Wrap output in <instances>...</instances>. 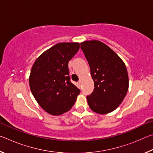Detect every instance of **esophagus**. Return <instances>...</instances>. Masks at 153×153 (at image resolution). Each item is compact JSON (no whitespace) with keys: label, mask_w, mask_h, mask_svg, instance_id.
I'll list each match as a JSON object with an SVG mask.
<instances>
[{"label":"esophagus","mask_w":153,"mask_h":153,"mask_svg":"<svg viewBox=\"0 0 153 153\" xmlns=\"http://www.w3.org/2000/svg\"><path fill=\"white\" fill-rule=\"evenodd\" d=\"M77 85H78V86L80 88L81 87V85H82V81H79L77 82Z\"/></svg>","instance_id":"obj_1"}]
</instances>
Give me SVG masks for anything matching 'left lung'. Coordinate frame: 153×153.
<instances>
[{
    "mask_svg": "<svg viewBox=\"0 0 153 153\" xmlns=\"http://www.w3.org/2000/svg\"><path fill=\"white\" fill-rule=\"evenodd\" d=\"M90 68L94 89L87 97L90 108L104 115L115 110L125 98L129 88L126 65L112 49L100 41L80 43Z\"/></svg>",
    "mask_w": 153,
    "mask_h": 153,
    "instance_id": "8db88e82",
    "label": "left lung"
}]
</instances>
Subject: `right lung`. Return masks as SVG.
<instances>
[{"label":"right lung","instance_id":"add662e5","mask_svg":"<svg viewBox=\"0 0 153 153\" xmlns=\"http://www.w3.org/2000/svg\"><path fill=\"white\" fill-rule=\"evenodd\" d=\"M79 48L78 42H61L44 52L31 69L30 90L46 112L60 115L75 104L80 90L70 81L68 63Z\"/></svg>","mask_w":153,"mask_h":153}]
</instances>
